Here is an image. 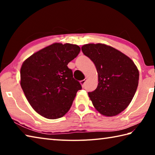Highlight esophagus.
<instances>
[{
  "mask_svg": "<svg viewBox=\"0 0 155 155\" xmlns=\"http://www.w3.org/2000/svg\"><path fill=\"white\" fill-rule=\"evenodd\" d=\"M86 81H87V79H84V80L81 81V86H82V87H85V84L86 83Z\"/></svg>",
  "mask_w": 155,
  "mask_h": 155,
  "instance_id": "obj_1",
  "label": "esophagus"
}]
</instances>
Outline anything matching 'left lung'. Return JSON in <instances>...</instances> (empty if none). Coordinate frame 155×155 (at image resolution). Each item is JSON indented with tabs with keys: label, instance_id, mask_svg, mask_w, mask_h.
I'll return each instance as SVG.
<instances>
[{
	"label": "left lung",
	"instance_id": "obj_1",
	"mask_svg": "<svg viewBox=\"0 0 155 155\" xmlns=\"http://www.w3.org/2000/svg\"><path fill=\"white\" fill-rule=\"evenodd\" d=\"M81 50L98 72L97 88L88 93L94 107L107 117L120 114L137 90L140 76L137 66L128 56L106 44H85Z\"/></svg>",
	"mask_w": 155,
	"mask_h": 155
}]
</instances>
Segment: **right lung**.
<instances>
[{
  "mask_svg": "<svg viewBox=\"0 0 155 155\" xmlns=\"http://www.w3.org/2000/svg\"><path fill=\"white\" fill-rule=\"evenodd\" d=\"M80 51L76 44L54 43L23 62L21 87L32 108L41 116L52 120L64 116L82 89L68 68Z\"/></svg>",
  "mask_w": 155,
  "mask_h": 155,
  "instance_id": "right-lung-1",
  "label": "right lung"
}]
</instances>
